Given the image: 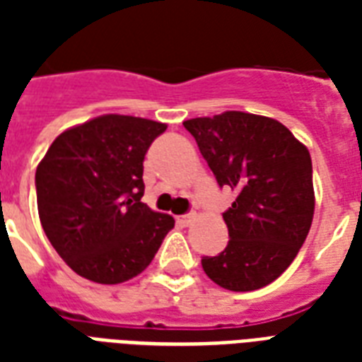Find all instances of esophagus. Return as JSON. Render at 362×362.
<instances>
[{
    "label": "esophagus",
    "instance_id": "1",
    "mask_svg": "<svg viewBox=\"0 0 362 362\" xmlns=\"http://www.w3.org/2000/svg\"><path fill=\"white\" fill-rule=\"evenodd\" d=\"M193 220H195V212H189V214L178 216V218H176V221H178V223H180V226H184V227L189 226Z\"/></svg>",
    "mask_w": 362,
    "mask_h": 362
}]
</instances>
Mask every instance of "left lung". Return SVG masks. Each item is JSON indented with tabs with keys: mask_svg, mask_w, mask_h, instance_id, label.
I'll list each match as a JSON object with an SVG mask.
<instances>
[{
	"mask_svg": "<svg viewBox=\"0 0 362 362\" xmlns=\"http://www.w3.org/2000/svg\"><path fill=\"white\" fill-rule=\"evenodd\" d=\"M218 186L237 193L223 212L229 242L201 264L229 291L269 286L297 257L314 218L308 148L280 122L229 110L184 122Z\"/></svg>",
	"mask_w": 362,
	"mask_h": 362,
	"instance_id": "1",
	"label": "left lung"
}]
</instances>
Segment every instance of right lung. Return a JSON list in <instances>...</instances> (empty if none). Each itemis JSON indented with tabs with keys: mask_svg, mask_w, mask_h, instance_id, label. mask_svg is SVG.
<instances>
[{
	"mask_svg": "<svg viewBox=\"0 0 362 362\" xmlns=\"http://www.w3.org/2000/svg\"><path fill=\"white\" fill-rule=\"evenodd\" d=\"M167 125L107 115L64 131L37 167L39 220L58 255L76 274L122 284L141 274L173 216L150 210L142 161Z\"/></svg>",
	"mask_w": 362,
	"mask_h": 362,
	"instance_id": "obj_1",
	"label": "right lung"
}]
</instances>
